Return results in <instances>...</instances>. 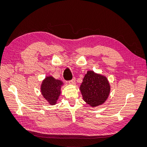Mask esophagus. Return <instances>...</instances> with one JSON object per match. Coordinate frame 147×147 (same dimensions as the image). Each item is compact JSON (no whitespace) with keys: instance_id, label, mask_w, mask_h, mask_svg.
<instances>
[{"instance_id":"obj_1","label":"esophagus","mask_w":147,"mask_h":147,"mask_svg":"<svg viewBox=\"0 0 147 147\" xmlns=\"http://www.w3.org/2000/svg\"><path fill=\"white\" fill-rule=\"evenodd\" d=\"M76 83V78H73L71 80L69 81V84H75Z\"/></svg>"}]
</instances>
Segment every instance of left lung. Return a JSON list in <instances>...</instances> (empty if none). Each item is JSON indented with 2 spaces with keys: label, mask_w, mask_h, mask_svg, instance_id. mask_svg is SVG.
<instances>
[{
  "label": "left lung",
  "mask_w": 147,
  "mask_h": 147,
  "mask_svg": "<svg viewBox=\"0 0 147 147\" xmlns=\"http://www.w3.org/2000/svg\"><path fill=\"white\" fill-rule=\"evenodd\" d=\"M80 89L84 101L94 107L107 100L111 88L105 76L91 70L85 74Z\"/></svg>",
  "instance_id": "1"
}]
</instances>
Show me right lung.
<instances>
[{"label": "right lung", "instance_id": "1", "mask_svg": "<svg viewBox=\"0 0 147 147\" xmlns=\"http://www.w3.org/2000/svg\"><path fill=\"white\" fill-rule=\"evenodd\" d=\"M63 83L52 76H48L42 82L40 90L43 97L51 105H55L61 94Z\"/></svg>", "mask_w": 147, "mask_h": 147}]
</instances>
